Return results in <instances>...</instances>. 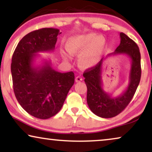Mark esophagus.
Segmentation results:
<instances>
[{
  "label": "esophagus",
  "instance_id": "1",
  "mask_svg": "<svg viewBox=\"0 0 152 152\" xmlns=\"http://www.w3.org/2000/svg\"><path fill=\"white\" fill-rule=\"evenodd\" d=\"M83 80V78L82 77L81 75H78L77 77L75 78V81L76 82H82V81Z\"/></svg>",
  "mask_w": 152,
  "mask_h": 152
}]
</instances>
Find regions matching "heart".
Here are the masks:
<instances>
[{"mask_svg": "<svg viewBox=\"0 0 152 152\" xmlns=\"http://www.w3.org/2000/svg\"><path fill=\"white\" fill-rule=\"evenodd\" d=\"M106 40L102 35L95 33L77 34L70 37L66 41V49L72 55H80L79 61L85 68L95 66L100 59L104 50ZM64 57L69 58V55L63 53Z\"/></svg>", "mask_w": 152, "mask_h": 152, "instance_id": "1", "label": "heart"}]
</instances>
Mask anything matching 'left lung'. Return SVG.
I'll return each instance as SVG.
<instances>
[{"mask_svg": "<svg viewBox=\"0 0 152 152\" xmlns=\"http://www.w3.org/2000/svg\"><path fill=\"white\" fill-rule=\"evenodd\" d=\"M120 43L114 53L102 58L95 67L86 70L83 74L87 86V104L91 111L103 118L115 117L121 113L134 97L141 77L140 53L139 48L132 39L124 33H120ZM124 54L131 59L129 82L125 91L118 97H113L103 89L101 81L103 64L107 57Z\"/></svg>", "mask_w": 152, "mask_h": 152, "instance_id": "1", "label": "left lung"}]
</instances>
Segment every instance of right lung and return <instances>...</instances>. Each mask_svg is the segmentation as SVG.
Returning a JSON list of instances; mask_svg holds the SVG:
<instances>
[{"label": "right lung", "instance_id": "right-lung-1", "mask_svg": "<svg viewBox=\"0 0 152 152\" xmlns=\"http://www.w3.org/2000/svg\"><path fill=\"white\" fill-rule=\"evenodd\" d=\"M56 28H42L26 34L18 43L12 59L14 92L25 111L39 119L56 115L75 82L74 72L55 70L51 61L34 62L39 53L53 52L61 34Z\"/></svg>", "mask_w": 152, "mask_h": 152}]
</instances>
